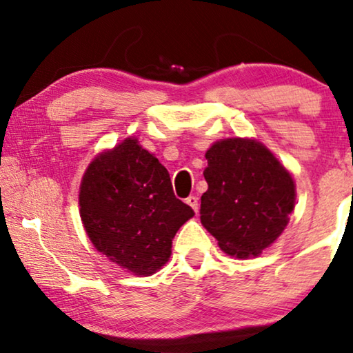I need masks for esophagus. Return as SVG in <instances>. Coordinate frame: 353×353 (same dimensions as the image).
I'll use <instances>...</instances> for the list:
<instances>
[{
  "label": "esophagus",
  "instance_id": "1",
  "mask_svg": "<svg viewBox=\"0 0 353 353\" xmlns=\"http://www.w3.org/2000/svg\"><path fill=\"white\" fill-rule=\"evenodd\" d=\"M185 203L190 205V208L193 209L194 212H198V210H199V203H198V198H196V196H190V198H186Z\"/></svg>",
  "mask_w": 353,
  "mask_h": 353
}]
</instances>
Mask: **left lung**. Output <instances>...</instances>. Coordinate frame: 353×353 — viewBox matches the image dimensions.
<instances>
[{"label":"left lung","mask_w":353,"mask_h":353,"mask_svg":"<svg viewBox=\"0 0 353 353\" xmlns=\"http://www.w3.org/2000/svg\"><path fill=\"white\" fill-rule=\"evenodd\" d=\"M208 191L201 222L227 254L258 256L274 243L295 205V185L279 160L253 139H225L205 152Z\"/></svg>","instance_id":"obj_1"}]
</instances>
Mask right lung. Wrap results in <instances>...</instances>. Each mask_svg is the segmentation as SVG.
Masks as SVG:
<instances>
[{
    "instance_id": "1",
    "label": "right lung",
    "mask_w": 353,
    "mask_h": 353,
    "mask_svg": "<svg viewBox=\"0 0 353 353\" xmlns=\"http://www.w3.org/2000/svg\"><path fill=\"white\" fill-rule=\"evenodd\" d=\"M79 205L95 248L136 276L167 263L178 228L194 216L173 193L167 168L131 137L90 163Z\"/></svg>"
}]
</instances>
